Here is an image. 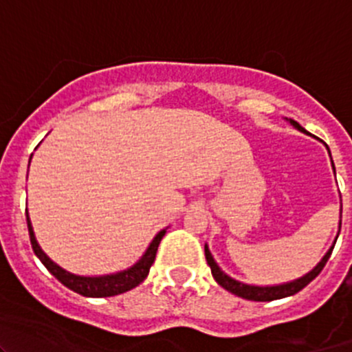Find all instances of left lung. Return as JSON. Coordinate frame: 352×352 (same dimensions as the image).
<instances>
[{
  "label": "left lung",
  "mask_w": 352,
  "mask_h": 352,
  "mask_svg": "<svg viewBox=\"0 0 352 352\" xmlns=\"http://www.w3.org/2000/svg\"><path fill=\"white\" fill-rule=\"evenodd\" d=\"M289 124L293 127H296L298 131H301V133L310 134V133H307V131H305L303 127H301L300 124L296 122V120L289 119ZM327 150H329V148H327ZM329 153H330V151H329ZM332 168H333V173H336V166H333V162H332ZM340 211H342V208H340ZM336 242H337V239H336ZM333 245H336V243H333ZM333 245L329 248V252L324 255V258H322V261L318 262L317 265H315V269H311L308 274H305L303 278H300V279H294V281H291V283H285V285H276V286H252V285H245V283L236 281V279L230 278L228 274H225V272L219 269V265L216 264V261L212 258L211 252H209L208 245H204V254H206V261H208L209 267H211L212 278H214V281L218 283L219 286L225 287L226 291H230V293H233V294H236V296L243 298V300L272 301V300H281V298H286V296H293V294H296L298 291L303 289L305 286L310 285V283L314 281V279L317 278L318 274H320L322 269L325 267V264H327L330 254H332V250H333Z\"/></svg>",
  "instance_id": "obj_1"
}]
</instances>
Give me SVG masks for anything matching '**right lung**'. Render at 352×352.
<instances>
[{"label":"right lung","instance_id":"right-lung-1","mask_svg":"<svg viewBox=\"0 0 352 352\" xmlns=\"http://www.w3.org/2000/svg\"><path fill=\"white\" fill-rule=\"evenodd\" d=\"M27 226H28V235H30L32 248H34L35 255L41 258L42 264L47 267V271L51 272L58 281H61L66 287L73 289L74 293L81 294V296H88V298L116 296V294L126 293V291L133 289V287L141 285V283L148 278V272H150L151 264L155 262L158 245L162 242L163 235L166 233V230H162V232L155 236L153 242L150 243V247L146 248L143 257H141L136 264L131 265L129 269H126V271L116 272V274H105V276H78V274H73V272L66 271V269H63L61 265L56 264V262L51 261V258L47 257V254L42 250L41 245H38L37 240H35L34 228H32L28 212H27Z\"/></svg>","mask_w":352,"mask_h":352}]
</instances>
